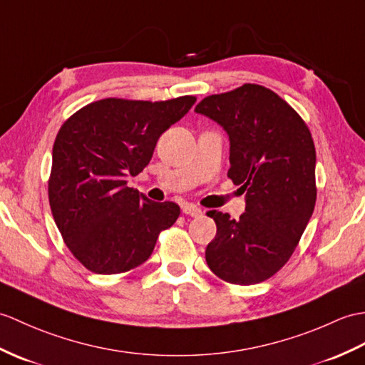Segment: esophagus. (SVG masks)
Segmentation results:
<instances>
[{"instance_id":"esophagus-1","label":"esophagus","mask_w":365,"mask_h":365,"mask_svg":"<svg viewBox=\"0 0 365 365\" xmlns=\"http://www.w3.org/2000/svg\"><path fill=\"white\" fill-rule=\"evenodd\" d=\"M183 213L188 216H192V217H199V216H202V210L196 205H192V203H185Z\"/></svg>"}]
</instances>
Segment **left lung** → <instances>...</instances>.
I'll return each mask as SVG.
<instances>
[{
	"label": "left lung",
	"instance_id": "left-lung-1",
	"mask_svg": "<svg viewBox=\"0 0 365 365\" xmlns=\"http://www.w3.org/2000/svg\"><path fill=\"white\" fill-rule=\"evenodd\" d=\"M196 112L224 127L230 140L227 175L245 192L240 219L207 213L217 227L207 264L227 283H261L291 258L314 211V141L300 115L257 83L203 98Z\"/></svg>",
	"mask_w": 365,
	"mask_h": 365
}]
</instances>
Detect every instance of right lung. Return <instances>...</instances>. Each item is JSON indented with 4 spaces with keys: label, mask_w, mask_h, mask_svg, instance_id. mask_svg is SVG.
I'll return each mask as SVG.
<instances>
[{
    "label": "right lung",
    "mask_w": 365,
    "mask_h": 365,
    "mask_svg": "<svg viewBox=\"0 0 365 365\" xmlns=\"http://www.w3.org/2000/svg\"><path fill=\"white\" fill-rule=\"evenodd\" d=\"M194 103V96L157 103L107 98L62 124L53 148L49 205L66 247L91 272L138 267L160 232L177 221V203L152 202L127 179L149 165L160 135Z\"/></svg>",
    "instance_id": "obj_1"
}]
</instances>
